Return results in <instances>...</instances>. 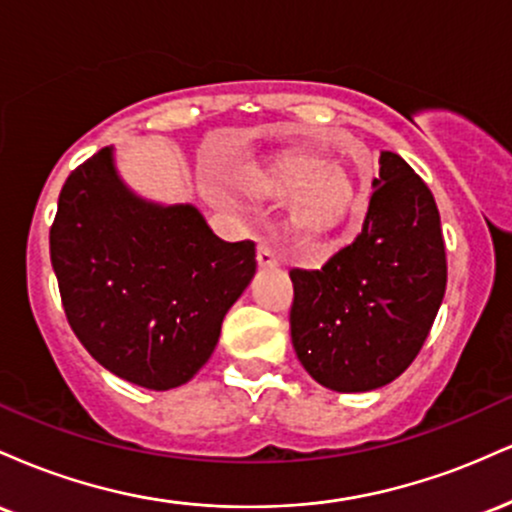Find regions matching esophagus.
Returning <instances> with one entry per match:
<instances>
[{
	"instance_id": "1",
	"label": "esophagus",
	"mask_w": 512,
	"mask_h": 512,
	"mask_svg": "<svg viewBox=\"0 0 512 512\" xmlns=\"http://www.w3.org/2000/svg\"><path fill=\"white\" fill-rule=\"evenodd\" d=\"M257 264H260V267H279V257H276V252L272 248L260 245V248H257Z\"/></svg>"
}]
</instances>
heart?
Wrapping results in <instances>:
<instances>
[{
    "instance_id": "b5f03b06",
    "label": "heart",
    "mask_w": 512,
    "mask_h": 512,
    "mask_svg": "<svg viewBox=\"0 0 512 512\" xmlns=\"http://www.w3.org/2000/svg\"><path fill=\"white\" fill-rule=\"evenodd\" d=\"M252 192L267 199L291 197L286 226L301 238L320 240L344 226L358 207L354 180L339 163L291 151L276 156L248 182ZM219 199H223L219 195Z\"/></svg>"
}]
</instances>
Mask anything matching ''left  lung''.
<instances>
[{
	"label": "left lung",
	"mask_w": 512,
	"mask_h": 512,
	"mask_svg": "<svg viewBox=\"0 0 512 512\" xmlns=\"http://www.w3.org/2000/svg\"><path fill=\"white\" fill-rule=\"evenodd\" d=\"M291 281V342L317 383L370 392L399 378L424 346L448 281L426 182L402 156L380 151L361 233L320 269H291Z\"/></svg>",
	"instance_id": "left-lung-1"
}]
</instances>
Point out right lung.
Segmentation results:
<instances>
[{
    "instance_id": "right-lung-1",
    "label": "right lung",
    "mask_w": 512,
    "mask_h": 512,
    "mask_svg": "<svg viewBox=\"0 0 512 512\" xmlns=\"http://www.w3.org/2000/svg\"><path fill=\"white\" fill-rule=\"evenodd\" d=\"M50 260L88 354L158 392L185 385L209 361L257 269L255 243L221 240L195 204L137 195L120 178L115 146L64 182Z\"/></svg>"
}]
</instances>
